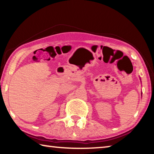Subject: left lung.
Wrapping results in <instances>:
<instances>
[{
	"label": "left lung",
	"instance_id": "left-lung-1",
	"mask_svg": "<svg viewBox=\"0 0 154 154\" xmlns=\"http://www.w3.org/2000/svg\"><path fill=\"white\" fill-rule=\"evenodd\" d=\"M141 96H142V92H141Z\"/></svg>",
	"mask_w": 154,
	"mask_h": 154
}]
</instances>
